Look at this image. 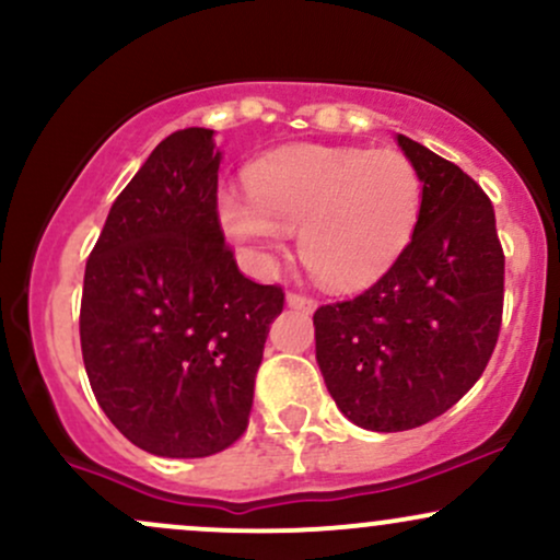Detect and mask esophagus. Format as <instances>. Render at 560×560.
I'll return each instance as SVG.
<instances>
[{
  "label": "esophagus",
  "instance_id": "esophagus-1",
  "mask_svg": "<svg viewBox=\"0 0 560 560\" xmlns=\"http://www.w3.org/2000/svg\"><path fill=\"white\" fill-rule=\"evenodd\" d=\"M287 305L289 307H298V311H316V300L313 298H305V294H298V292H289L287 294Z\"/></svg>",
  "mask_w": 560,
  "mask_h": 560
}]
</instances>
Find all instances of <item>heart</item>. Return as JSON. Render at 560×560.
Returning <instances> with one entry per match:
<instances>
[{"mask_svg": "<svg viewBox=\"0 0 560 560\" xmlns=\"http://www.w3.org/2000/svg\"><path fill=\"white\" fill-rule=\"evenodd\" d=\"M249 197L218 195V223L258 258L300 229V258L331 292H361L395 266L421 215L423 182L397 150L298 144L255 160Z\"/></svg>", "mask_w": 560, "mask_h": 560, "instance_id": "heart-1", "label": "heart"}]
</instances>
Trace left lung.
I'll use <instances>...</instances> for the list:
<instances>
[{"instance_id": "left-lung-1", "label": "left lung", "mask_w": 560, "mask_h": 560, "mask_svg": "<svg viewBox=\"0 0 560 560\" xmlns=\"http://www.w3.org/2000/svg\"><path fill=\"white\" fill-rule=\"evenodd\" d=\"M397 144L423 182L413 236L374 287L313 316L326 389L371 432H405L453 408L490 361L503 316L490 197L419 141L397 133Z\"/></svg>"}]
</instances>
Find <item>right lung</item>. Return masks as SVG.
<instances>
[{
	"instance_id": "1",
	"label": "right lung",
	"mask_w": 560,
	"mask_h": 560,
	"mask_svg": "<svg viewBox=\"0 0 560 560\" xmlns=\"http://www.w3.org/2000/svg\"><path fill=\"white\" fill-rule=\"evenodd\" d=\"M223 152L210 128L152 150L115 199L83 276L89 384L128 442L205 458L247 429L279 287L244 279L218 223Z\"/></svg>"
}]
</instances>
